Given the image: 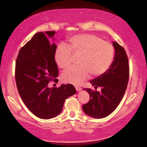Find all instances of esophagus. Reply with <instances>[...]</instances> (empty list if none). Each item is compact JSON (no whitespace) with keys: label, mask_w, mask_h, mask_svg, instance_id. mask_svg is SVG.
Listing matches in <instances>:
<instances>
[{"label":"esophagus","mask_w":147,"mask_h":147,"mask_svg":"<svg viewBox=\"0 0 147 147\" xmlns=\"http://www.w3.org/2000/svg\"><path fill=\"white\" fill-rule=\"evenodd\" d=\"M75 89H76L77 91H82V89L81 88H80L78 86H75Z\"/></svg>","instance_id":"obj_1"}]
</instances>
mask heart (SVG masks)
<instances>
[{"label": "heart", "instance_id": "obj_1", "mask_svg": "<svg viewBox=\"0 0 147 147\" xmlns=\"http://www.w3.org/2000/svg\"><path fill=\"white\" fill-rule=\"evenodd\" d=\"M115 50L109 42L92 34L75 35L69 39L67 46L61 44L55 53V61L61 69L67 68L74 56H79L78 67H70L62 74L64 82L80 85L91 74L98 77L112 64Z\"/></svg>", "mask_w": 147, "mask_h": 147}]
</instances>
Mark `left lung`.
Here are the masks:
<instances>
[{
    "instance_id": "1",
    "label": "left lung",
    "mask_w": 147,
    "mask_h": 147,
    "mask_svg": "<svg viewBox=\"0 0 147 147\" xmlns=\"http://www.w3.org/2000/svg\"><path fill=\"white\" fill-rule=\"evenodd\" d=\"M115 56L112 64L107 71L90 83L92 86L101 88V91H93L91 89H83L87 91L90 99L83 105L84 113L94 118L107 117L116 109L121 102L127 86L129 67L124 49L115 42Z\"/></svg>"
}]
</instances>
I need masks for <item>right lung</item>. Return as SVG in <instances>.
<instances>
[{
	"label": "right lung",
	"instance_id": "1",
	"mask_svg": "<svg viewBox=\"0 0 147 147\" xmlns=\"http://www.w3.org/2000/svg\"><path fill=\"white\" fill-rule=\"evenodd\" d=\"M55 31L35 34L21 48L15 66L16 86L22 100L35 116L45 119L59 115L67 98L76 93L70 84L59 88L48 87L51 81H58V68L55 61L57 46Z\"/></svg>",
	"mask_w": 147,
	"mask_h": 147
}]
</instances>
